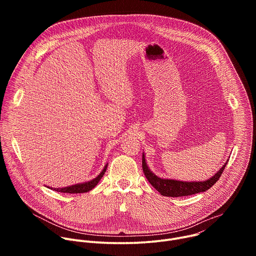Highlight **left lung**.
Here are the masks:
<instances>
[{
	"label": "left lung",
	"instance_id": "obj_1",
	"mask_svg": "<svg viewBox=\"0 0 256 256\" xmlns=\"http://www.w3.org/2000/svg\"><path fill=\"white\" fill-rule=\"evenodd\" d=\"M228 161L229 160H227V162L222 166V168L218 171H216L214 176L204 181H181L176 179L160 178L157 175H155L148 167L144 153L142 158V171L144 173L146 178L148 179V181L152 184V186H154L162 196L178 198V196H192L198 192H204L208 188H210L218 180V178L221 177Z\"/></svg>",
	"mask_w": 256,
	"mask_h": 256
}]
</instances>
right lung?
I'll return each instance as SVG.
<instances>
[{"label":"right lung","instance_id":"1","mask_svg":"<svg viewBox=\"0 0 256 256\" xmlns=\"http://www.w3.org/2000/svg\"><path fill=\"white\" fill-rule=\"evenodd\" d=\"M107 164H105L103 170L100 172V174L95 177L94 179L90 180V181H86V182H83V184H74V186H66V188H54V190L56 192H64V194H83V192H90L91 190H93L98 182L100 181V179L103 177L105 171H106V168H107Z\"/></svg>","mask_w":256,"mask_h":256}]
</instances>
